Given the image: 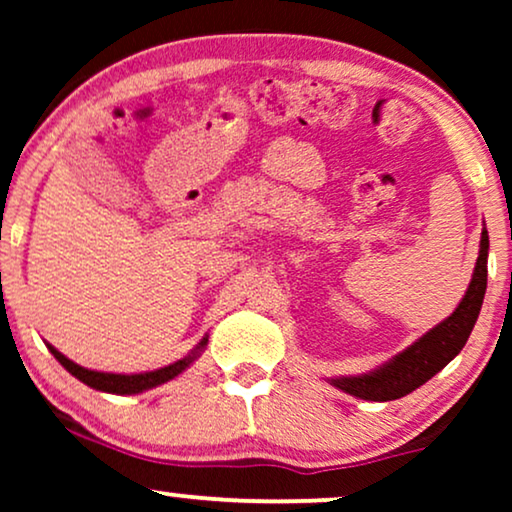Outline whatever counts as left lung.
Listing matches in <instances>:
<instances>
[{
    "instance_id": "8db88e82",
    "label": "left lung",
    "mask_w": 512,
    "mask_h": 512,
    "mask_svg": "<svg viewBox=\"0 0 512 512\" xmlns=\"http://www.w3.org/2000/svg\"><path fill=\"white\" fill-rule=\"evenodd\" d=\"M487 254L489 235L487 228H482L478 263H475L471 284H468L457 310L375 370H368L363 375L328 377V382L335 389L363 398V401H396L429 382L464 349L468 335L478 321L482 298L487 291Z\"/></svg>"
}]
</instances>
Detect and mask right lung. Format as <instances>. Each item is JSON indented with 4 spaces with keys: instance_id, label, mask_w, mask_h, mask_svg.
Instances as JSON below:
<instances>
[{
    "instance_id": "right-lung-1",
    "label": "right lung",
    "mask_w": 512,
    "mask_h": 512,
    "mask_svg": "<svg viewBox=\"0 0 512 512\" xmlns=\"http://www.w3.org/2000/svg\"><path fill=\"white\" fill-rule=\"evenodd\" d=\"M207 335L198 342V347L193 349L191 354L184 356V359L170 363V366L165 368H158V370H149V373H135V375H118V373H102V370H88L79 366V363H74L72 359H67L65 354L58 352L53 345H48L51 349V354L58 359L62 366H65L69 373H72L76 380H81L83 384H88L90 389H97V391H107V394H118V396H132V394H142V391H149L153 387H160V384L174 380V377H179L184 373L186 368H191V363L198 359L202 354V349L207 347Z\"/></svg>"
}]
</instances>
